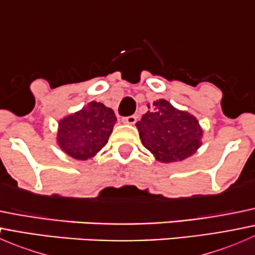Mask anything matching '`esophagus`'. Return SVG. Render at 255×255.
<instances>
[{
  "mask_svg": "<svg viewBox=\"0 0 255 255\" xmlns=\"http://www.w3.org/2000/svg\"><path fill=\"white\" fill-rule=\"evenodd\" d=\"M122 122L126 123V125H134V123L137 122V117H135L134 115L128 116V117H123Z\"/></svg>",
  "mask_w": 255,
  "mask_h": 255,
  "instance_id": "34e87169",
  "label": "esophagus"
}]
</instances>
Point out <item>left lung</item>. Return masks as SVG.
Returning a JSON list of instances; mask_svg holds the SVG:
<instances>
[{
  "label": "left lung",
  "instance_id": "8db88e82",
  "mask_svg": "<svg viewBox=\"0 0 255 255\" xmlns=\"http://www.w3.org/2000/svg\"><path fill=\"white\" fill-rule=\"evenodd\" d=\"M137 128L143 145L161 163L184 160L201 145L202 129L196 118L165 100L154 101Z\"/></svg>",
  "mask_w": 255,
  "mask_h": 255
}]
</instances>
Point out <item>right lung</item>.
<instances>
[{
	"instance_id": "1",
	"label": "right lung",
	"mask_w": 255,
	"mask_h": 255,
	"mask_svg": "<svg viewBox=\"0 0 255 255\" xmlns=\"http://www.w3.org/2000/svg\"><path fill=\"white\" fill-rule=\"evenodd\" d=\"M116 118L111 109L90 102L86 109L68 116L59 123L58 143L71 158L86 160L101 150L111 135Z\"/></svg>"
}]
</instances>
